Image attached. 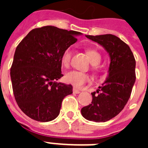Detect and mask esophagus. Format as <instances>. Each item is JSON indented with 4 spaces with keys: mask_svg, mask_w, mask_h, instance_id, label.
<instances>
[{
    "mask_svg": "<svg viewBox=\"0 0 148 148\" xmlns=\"http://www.w3.org/2000/svg\"><path fill=\"white\" fill-rule=\"evenodd\" d=\"M73 92H74V93L78 94V93H79V92H80V91H79V90H77L76 88H75V87H73Z\"/></svg>",
    "mask_w": 148,
    "mask_h": 148,
    "instance_id": "esophagus-1",
    "label": "esophagus"
}]
</instances>
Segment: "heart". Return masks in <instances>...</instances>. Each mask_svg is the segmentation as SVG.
Wrapping results in <instances>:
<instances>
[{
  "instance_id": "heart-1",
  "label": "heart",
  "mask_w": 148,
  "mask_h": 148,
  "mask_svg": "<svg viewBox=\"0 0 148 148\" xmlns=\"http://www.w3.org/2000/svg\"><path fill=\"white\" fill-rule=\"evenodd\" d=\"M73 50H74L73 46H70L62 53L61 62L64 67L68 68L70 66L72 56L73 54ZM87 52L91 64L93 66H98L101 61V56L100 53L97 50L92 49H87ZM64 80L66 83L70 84L77 88H80L84 84L90 82V75L84 73L76 71V70H72L65 74Z\"/></svg>"
}]
</instances>
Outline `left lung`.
I'll use <instances>...</instances> for the list:
<instances>
[{
    "instance_id": "8db88e82",
    "label": "left lung",
    "mask_w": 148,
    "mask_h": 148,
    "mask_svg": "<svg viewBox=\"0 0 148 148\" xmlns=\"http://www.w3.org/2000/svg\"><path fill=\"white\" fill-rule=\"evenodd\" d=\"M86 37L105 48L110 57V64L108 78L96 92L91 93L92 102L82 108L81 112L89 121L104 122L117 116L130 99L136 81V60L129 46L116 35Z\"/></svg>"
}]
</instances>
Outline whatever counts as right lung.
Instances as JSON below:
<instances>
[{
  "mask_svg": "<svg viewBox=\"0 0 148 148\" xmlns=\"http://www.w3.org/2000/svg\"><path fill=\"white\" fill-rule=\"evenodd\" d=\"M80 34L46 26L31 30L16 47L10 69L13 94L29 118L41 122L55 119L63 99L73 93L71 84L55 81L63 76L62 53Z\"/></svg>",
  "mask_w": 148,
  "mask_h": 148,
  "instance_id": "right-lung-1",
  "label": "right lung"
}]
</instances>
